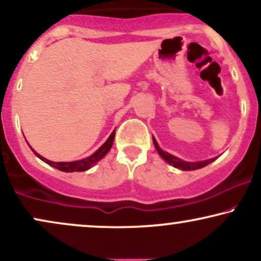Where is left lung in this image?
I'll return each instance as SVG.
<instances>
[{
    "label": "left lung",
    "instance_id": "left-lung-1",
    "mask_svg": "<svg viewBox=\"0 0 261 261\" xmlns=\"http://www.w3.org/2000/svg\"><path fill=\"white\" fill-rule=\"evenodd\" d=\"M153 143L155 146V149L158 150V153L160 154V156L163 158V159L166 161V163H169L170 165H172L173 167H176V169H179L182 171H193V170H199V169H202V167L207 166V165L212 163L217 159V158H213V159H208V160H203V161H195V163H190V161H184L182 159H179V158L174 156V155L167 153V151H164L161 148L159 147V144H158L156 140H155L154 136H153Z\"/></svg>",
    "mask_w": 261,
    "mask_h": 261
}]
</instances>
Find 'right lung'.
<instances>
[{
  "label": "right lung",
  "mask_w": 261,
  "mask_h": 261,
  "mask_svg": "<svg viewBox=\"0 0 261 261\" xmlns=\"http://www.w3.org/2000/svg\"><path fill=\"white\" fill-rule=\"evenodd\" d=\"M114 135H115V130L111 134V136L107 138V141L105 142V143L102 144V146L98 148V149L95 151L94 154H91L90 156L84 158V159H82V160L70 161V163H55V161L48 160V159H45V158H43L42 155H39L37 151H35L31 147L30 148H31L32 151L36 154V156L39 158L42 161H44L45 164H48L49 166L55 167V169H58L60 171H64V172H83V171L91 169L95 164H97L98 161H100L102 158H103L105 155H106L108 151L111 150V148H112V146H113V142H114Z\"/></svg>",
  "instance_id": "obj_1"
}]
</instances>
